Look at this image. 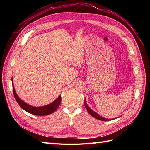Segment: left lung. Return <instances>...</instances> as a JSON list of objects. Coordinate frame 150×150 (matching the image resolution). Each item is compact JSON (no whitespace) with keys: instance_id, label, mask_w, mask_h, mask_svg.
I'll list each match as a JSON object with an SVG mask.
<instances>
[{"instance_id":"left-lung-1","label":"left lung","mask_w":150,"mask_h":150,"mask_svg":"<svg viewBox=\"0 0 150 150\" xmlns=\"http://www.w3.org/2000/svg\"><path fill=\"white\" fill-rule=\"evenodd\" d=\"M84 106H85V107H86V110H88V112H89V114H90L93 117H94V118L98 119V120H101V121H108L111 120V119H106V118H104L103 117H102V116H99L98 114H97V113H96V112L93 111L91 110V108L88 106L87 103H86V100H84Z\"/></svg>"}]
</instances>
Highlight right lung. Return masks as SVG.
Instances as JSON below:
<instances>
[{"label": "right lung", "instance_id": "obj_1", "mask_svg": "<svg viewBox=\"0 0 150 150\" xmlns=\"http://www.w3.org/2000/svg\"><path fill=\"white\" fill-rule=\"evenodd\" d=\"M12 89L13 96H14L16 98V100L17 102V103L19 104V105L21 107V108L23 109L24 110L26 111L27 112L30 113V114H33L34 115L46 116L47 115L52 114V113H53L57 110L61 101V96L60 95V96L58 97V98L56 99L53 103L48 104V105L42 107H34L33 106H30L29 104L24 103L18 97L15 91L13 86H12Z\"/></svg>", "mask_w": 150, "mask_h": 150}]
</instances>
